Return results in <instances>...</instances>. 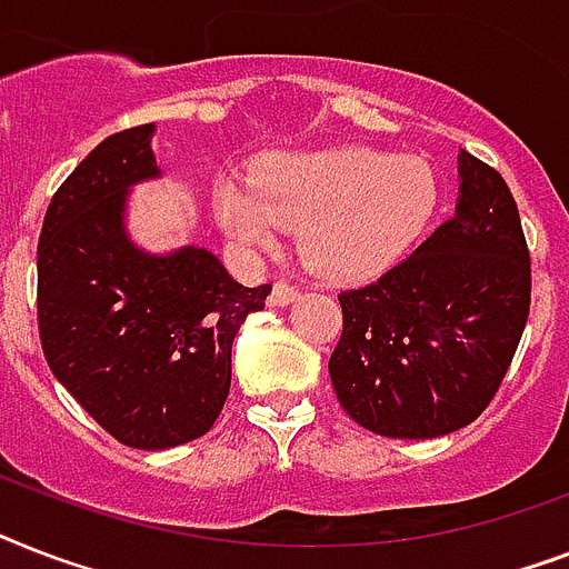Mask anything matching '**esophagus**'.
I'll use <instances>...</instances> for the list:
<instances>
[{"mask_svg": "<svg viewBox=\"0 0 569 569\" xmlns=\"http://www.w3.org/2000/svg\"><path fill=\"white\" fill-rule=\"evenodd\" d=\"M298 289L289 283H274L271 295H268V307H286V303H292L298 298Z\"/></svg>", "mask_w": 569, "mask_h": 569, "instance_id": "esophagus-1", "label": "esophagus"}]
</instances>
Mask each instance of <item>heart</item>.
Returning a JSON list of instances; mask_svg holds the SVG:
<instances>
[{
	"label": "heart",
	"mask_w": 569,
	"mask_h": 569,
	"mask_svg": "<svg viewBox=\"0 0 569 569\" xmlns=\"http://www.w3.org/2000/svg\"><path fill=\"white\" fill-rule=\"evenodd\" d=\"M440 200L425 159L369 147L274 153L253 182L223 177L212 191L214 221L239 248H274L283 227H301L303 262L330 280H357L392 266Z\"/></svg>",
	"instance_id": "1"
}]
</instances>
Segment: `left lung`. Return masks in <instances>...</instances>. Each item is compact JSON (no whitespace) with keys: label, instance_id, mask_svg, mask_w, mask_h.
<instances>
[{"label":"left lung","instance_id":"left-lung-1","mask_svg":"<svg viewBox=\"0 0 569 569\" xmlns=\"http://www.w3.org/2000/svg\"><path fill=\"white\" fill-rule=\"evenodd\" d=\"M339 405L380 437L476 422L502 387L531 307V257L502 173L460 153L451 218L378 280L339 292Z\"/></svg>","mask_w":569,"mask_h":569}]
</instances>
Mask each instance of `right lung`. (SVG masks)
<instances>
[{
  "mask_svg": "<svg viewBox=\"0 0 569 569\" xmlns=\"http://www.w3.org/2000/svg\"><path fill=\"white\" fill-rule=\"evenodd\" d=\"M150 136V123L109 136L49 200L38 330L52 375L93 422L156 451L212 428L230 396L232 339L271 286H241L203 248L150 257L127 239V189L159 173Z\"/></svg>",
  "mask_w": 569,
  "mask_h": 569,
  "instance_id": "right-lung-1",
  "label": "right lung"
}]
</instances>
